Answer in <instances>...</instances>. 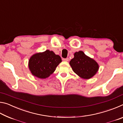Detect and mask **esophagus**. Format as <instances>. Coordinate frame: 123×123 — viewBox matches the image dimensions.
Wrapping results in <instances>:
<instances>
[{
	"label": "esophagus",
	"mask_w": 123,
	"mask_h": 123,
	"mask_svg": "<svg viewBox=\"0 0 123 123\" xmlns=\"http://www.w3.org/2000/svg\"><path fill=\"white\" fill-rule=\"evenodd\" d=\"M62 60H63V61H69V59H68V58H66V59H64V58H63Z\"/></svg>",
	"instance_id": "esophagus-1"
}]
</instances>
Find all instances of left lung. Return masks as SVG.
Segmentation results:
<instances>
[{
	"label": "left lung",
	"mask_w": 123,
	"mask_h": 123,
	"mask_svg": "<svg viewBox=\"0 0 123 123\" xmlns=\"http://www.w3.org/2000/svg\"><path fill=\"white\" fill-rule=\"evenodd\" d=\"M69 64L74 73L81 78L89 79L96 74L99 69L98 64L94 60L79 51L74 54V57Z\"/></svg>",
	"instance_id": "1"
}]
</instances>
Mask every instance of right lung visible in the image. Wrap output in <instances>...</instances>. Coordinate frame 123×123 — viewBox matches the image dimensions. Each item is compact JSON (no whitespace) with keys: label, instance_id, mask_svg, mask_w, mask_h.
I'll return each instance as SVG.
<instances>
[{"label":"right lung","instance_id":"1","mask_svg":"<svg viewBox=\"0 0 123 123\" xmlns=\"http://www.w3.org/2000/svg\"><path fill=\"white\" fill-rule=\"evenodd\" d=\"M61 61L59 55L47 50L32 55L29 61V67L34 76L40 79H45L53 73Z\"/></svg>","mask_w":123,"mask_h":123}]
</instances>
